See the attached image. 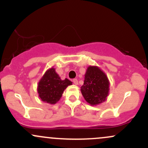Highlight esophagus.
<instances>
[{"label":"esophagus","instance_id":"obj_1","mask_svg":"<svg viewBox=\"0 0 148 148\" xmlns=\"http://www.w3.org/2000/svg\"><path fill=\"white\" fill-rule=\"evenodd\" d=\"M73 83L75 85H78V80L76 79H73Z\"/></svg>","mask_w":148,"mask_h":148}]
</instances>
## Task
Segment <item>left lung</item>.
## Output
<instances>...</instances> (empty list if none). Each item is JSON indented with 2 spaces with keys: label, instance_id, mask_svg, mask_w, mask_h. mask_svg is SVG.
Listing matches in <instances>:
<instances>
[{
  "label": "left lung",
  "instance_id": "left-lung-1",
  "mask_svg": "<svg viewBox=\"0 0 148 148\" xmlns=\"http://www.w3.org/2000/svg\"><path fill=\"white\" fill-rule=\"evenodd\" d=\"M109 81L106 74L97 66H89L85 74L81 91L84 99L92 106L106 101L109 92Z\"/></svg>",
  "mask_w": 148,
  "mask_h": 148
}]
</instances>
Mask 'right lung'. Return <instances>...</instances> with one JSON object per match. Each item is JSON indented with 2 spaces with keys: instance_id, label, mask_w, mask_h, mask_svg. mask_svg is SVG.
Listing matches in <instances>:
<instances>
[{
  "instance_id": "add662e5",
  "label": "right lung",
  "mask_w": 148,
  "mask_h": 148,
  "mask_svg": "<svg viewBox=\"0 0 148 148\" xmlns=\"http://www.w3.org/2000/svg\"><path fill=\"white\" fill-rule=\"evenodd\" d=\"M72 84V81L62 80L53 67L45 73L37 86V92L42 101L50 104H55L62 97L66 88Z\"/></svg>"
}]
</instances>
